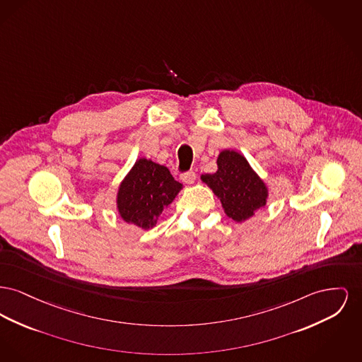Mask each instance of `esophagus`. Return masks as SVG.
I'll return each instance as SVG.
<instances>
[{
	"mask_svg": "<svg viewBox=\"0 0 362 362\" xmlns=\"http://www.w3.org/2000/svg\"><path fill=\"white\" fill-rule=\"evenodd\" d=\"M180 180L187 183V185H192L195 182V172L189 170V172H185V173H180Z\"/></svg>",
	"mask_w": 362,
	"mask_h": 362,
	"instance_id": "1",
	"label": "esophagus"
}]
</instances>
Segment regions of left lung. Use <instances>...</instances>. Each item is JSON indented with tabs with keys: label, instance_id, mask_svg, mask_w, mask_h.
<instances>
[{
	"label": "left lung",
	"instance_id": "obj_1",
	"mask_svg": "<svg viewBox=\"0 0 362 362\" xmlns=\"http://www.w3.org/2000/svg\"><path fill=\"white\" fill-rule=\"evenodd\" d=\"M217 165L218 170L214 173L202 175L201 179L220 198L228 217L243 221L265 206L267 186L242 154L224 150L217 158Z\"/></svg>",
	"mask_w": 362,
	"mask_h": 362
}]
</instances>
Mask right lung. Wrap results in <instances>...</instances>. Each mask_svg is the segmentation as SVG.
Returning <instances> with one entry per match:
<instances>
[{
  "instance_id": "right-lung-1",
  "label": "right lung",
  "mask_w": 362,
  "mask_h": 362,
  "mask_svg": "<svg viewBox=\"0 0 362 362\" xmlns=\"http://www.w3.org/2000/svg\"><path fill=\"white\" fill-rule=\"evenodd\" d=\"M180 189L167 167L139 158L120 185L117 209L124 221L149 230Z\"/></svg>"
}]
</instances>
